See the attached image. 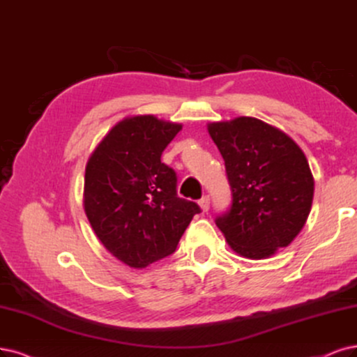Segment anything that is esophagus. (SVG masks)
Here are the masks:
<instances>
[{"instance_id": "1", "label": "esophagus", "mask_w": 357, "mask_h": 357, "mask_svg": "<svg viewBox=\"0 0 357 357\" xmlns=\"http://www.w3.org/2000/svg\"><path fill=\"white\" fill-rule=\"evenodd\" d=\"M199 204H200V208L203 210V212H208V208H210V197L208 195L203 197V199L199 202Z\"/></svg>"}]
</instances>
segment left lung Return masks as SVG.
Listing matches in <instances>:
<instances>
[{
	"label": "left lung",
	"instance_id": "8db88e82",
	"mask_svg": "<svg viewBox=\"0 0 357 357\" xmlns=\"http://www.w3.org/2000/svg\"><path fill=\"white\" fill-rule=\"evenodd\" d=\"M225 160L232 204L216 225L235 253L266 259L305 227L314 181L305 153L278 128L240 116L207 125Z\"/></svg>",
	"mask_w": 357,
	"mask_h": 357
}]
</instances>
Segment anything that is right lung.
I'll return each mask as SVG.
<instances>
[{
  "instance_id": "add662e5",
  "label": "right lung",
  "mask_w": 357,
  "mask_h": 357,
  "mask_svg": "<svg viewBox=\"0 0 357 357\" xmlns=\"http://www.w3.org/2000/svg\"><path fill=\"white\" fill-rule=\"evenodd\" d=\"M182 129L153 114L116 123L85 167L84 207L98 240L125 265L142 269L175 252L197 203L176 194L175 170L162 163Z\"/></svg>"
}]
</instances>
